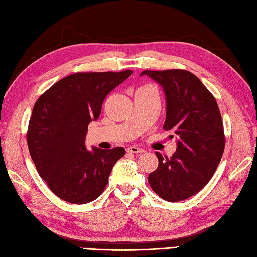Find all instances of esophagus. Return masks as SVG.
Listing matches in <instances>:
<instances>
[{
  "instance_id": "34e87169",
  "label": "esophagus",
  "mask_w": 257,
  "mask_h": 257,
  "mask_svg": "<svg viewBox=\"0 0 257 257\" xmlns=\"http://www.w3.org/2000/svg\"><path fill=\"white\" fill-rule=\"evenodd\" d=\"M128 152H130V154H143V152H145V150L143 148H140V147H137V146H132L129 147V148L127 149Z\"/></svg>"
}]
</instances>
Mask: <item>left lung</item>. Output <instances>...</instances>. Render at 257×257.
Segmentation results:
<instances>
[{
	"instance_id": "left-lung-1",
	"label": "left lung",
	"mask_w": 257,
	"mask_h": 257,
	"mask_svg": "<svg viewBox=\"0 0 257 257\" xmlns=\"http://www.w3.org/2000/svg\"><path fill=\"white\" fill-rule=\"evenodd\" d=\"M160 84L167 100L163 129L177 136V150L149 174L151 189L169 202L190 198L214 174L225 147V136L214 96L192 73L182 69L144 70ZM173 137V135H171Z\"/></svg>"
}]
</instances>
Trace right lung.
I'll return each instance as SVG.
<instances>
[{
    "mask_svg": "<svg viewBox=\"0 0 257 257\" xmlns=\"http://www.w3.org/2000/svg\"><path fill=\"white\" fill-rule=\"evenodd\" d=\"M132 73H75L58 80L35 102L27 146L38 174L62 200L74 204L96 200L114 163L124 156L122 147L87 150L85 138L107 95Z\"/></svg>",
    "mask_w": 257,
    "mask_h": 257,
    "instance_id": "right-lung-1",
    "label": "right lung"
}]
</instances>
